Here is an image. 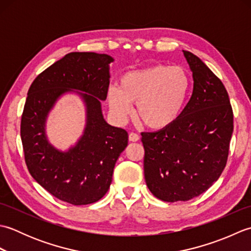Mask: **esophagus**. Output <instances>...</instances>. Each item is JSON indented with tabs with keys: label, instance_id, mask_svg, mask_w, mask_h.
<instances>
[{
	"label": "esophagus",
	"instance_id": "1",
	"mask_svg": "<svg viewBox=\"0 0 251 251\" xmlns=\"http://www.w3.org/2000/svg\"><path fill=\"white\" fill-rule=\"evenodd\" d=\"M140 139V137L138 134H136V132H130L129 134V141H132V142H136Z\"/></svg>",
	"mask_w": 251,
	"mask_h": 251
}]
</instances>
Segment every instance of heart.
<instances>
[{
    "label": "heart",
    "mask_w": 251,
    "mask_h": 251,
    "mask_svg": "<svg viewBox=\"0 0 251 251\" xmlns=\"http://www.w3.org/2000/svg\"><path fill=\"white\" fill-rule=\"evenodd\" d=\"M191 88L189 73L181 67L150 66L125 73L119 87H111L108 102L117 120L125 121L137 103L136 113L152 129H163L177 121Z\"/></svg>",
    "instance_id": "heart-1"
}]
</instances>
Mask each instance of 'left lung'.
Wrapping results in <instances>:
<instances>
[{
  "label": "left lung",
  "mask_w": 251,
  "mask_h": 251,
  "mask_svg": "<svg viewBox=\"0 0 251 251\" xmlns=\"http://www.w3.org/2000/svg\"><path fill=\"white\" fill-rule=\"evenodd\" d=\"M193 93L179 119L158 131L142 132L145 179L164 201H185L204 193L225 169L233 132V111L225 85L199 57L183 50Z\"/></svg>",
  "instance_id": "1"
}]
</instances>
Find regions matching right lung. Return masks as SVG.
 I'll return each instance as SVG.
<instances>
[{
  "instance_id": "add662e5",
  "label": "right lung",
  "mask_w": 251,
  "mask_h": 251,
  "mask_svg": "<svg viewBox=\"0 0 251 251\" xmlns=\"http://www.w3.org/2000/svg\"><path fill=\"white\" fill-rule=\"evenodd\" d=\"M113 61L105 54L70 52L37 75L29 88L20 125L26 167L37 183L69 204H93L103 197L117 158L128 145L127 131L108 124L101 109ZM69 92L83 100L87 124L76 145L61 151L47 139L46 121Z\"/></svg>"
}]
</instances>
